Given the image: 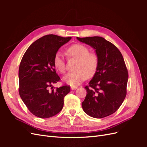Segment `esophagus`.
I'll use <instances>...</instances> for the list:
<instances>
[{
  "label": "esophagus",
  "instance_id": "34e87169",
  "mask_svg": "<svg viewBox=\"0 0 147 147\" xmlns=\"http://www.w3.org/2000/svg\"><path fill=\"white\" fill-rule=\"evenodd\" d=\"M77 87H76V86L71 87V90H77Z\"/></svg>",
  "mask_w": 147,
  "mask_h": 147
}]
</instances>
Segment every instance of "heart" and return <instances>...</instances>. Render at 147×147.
Returning <instances> with one entry per match:
<instances>
[{
    "mask_svg": "<svg viewBox=\"0 0 147 147\" xmlns=\"http://www.w3.org/2000/svg\"><path fill=\"white\" fill-rule=\"evenodd\" d=\"M89 48L82 44H74L66 50L67 55L78 60L75 72L68 74L64 81L72 86H77L86 78L94 75L99 65V57L94 52H89ZM55 68L61 74L65 72V65L63 55L57 52L53 58Z\"/></svg>",
    "mask_w": 147,
    "mask_h": 147,
    "instance_id": "heart-1",
    "label": "heart"
}]
</instances>
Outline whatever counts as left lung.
I'll return each instance as SVG.
<instances>
[{
    "label": "left lung",
    "instance_id": "obj_1",
    "mask_svg": "<svg viewBox=\"0 0 147 147\" xmlns=\"http://www.w3.org/2000/svg\"><path fill=\"white\" fill-rule=\"evenodd\" d=\"M90 45L99 57L94 77L86 86L87 94L82 108L89 116L102 118L114 113L126 96L128 72L121 52L113 43L101 37H77Z\"/></svg>",
    "mask_w": 147,
    "mask_h": 147
}]
</instances>
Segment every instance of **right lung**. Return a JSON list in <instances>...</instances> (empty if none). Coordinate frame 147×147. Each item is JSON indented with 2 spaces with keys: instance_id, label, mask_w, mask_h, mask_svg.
<instances>
[{
  "instance_id": "right-lung-1",
  "label": "right lung",
  "mask_w": 147,
  "mask_h": 147,
  "mask_svg": "<svg viewBox=\"0 0 147 147\" xmlns=\"http://www.w3.org/2000/svg\"><path fill=\"white\" fill-rule=\"evenodd\" d=\"M71 38L45 35L31 44L21 59L19 94L30 112L38 118H48L58 113L63 108L64 97L70 92L68 85L56 90L51 87L61 80L53 58L59 48Z\"/></svg>"
}]
</instances>
